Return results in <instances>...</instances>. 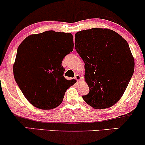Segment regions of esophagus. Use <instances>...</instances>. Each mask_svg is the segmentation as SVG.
<instances>
[{
  "mask_svg": "<svg viewBox=\"0 0 145 145\" xmlns=\"http://www.w3.org/2000/svg\"><path fill=\"white\" fill-rule=\"evenodd\" d=\"M74 78L78 81V82H80V80L82 79V78H81L80 75H79V74H76V76H75Z\"/></svg>",
  "mask_w": 145,
  "mask_h": 145,
  "instance_id": "1",
  "label": "esophagus"
}]
</instances>
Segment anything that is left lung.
<instances>
[{
  "mask_svg": "<svg viewBox=\"0 0 145 145\" xmlns=\"http://www.w3.org/2000/svg\"><path fill=\"white\" fill-rule=\"evenodd\" d=\"M75 48L84 63L89 93L82 96L89 106L107 108L123 95L134 70L127 41L108 29L84 30L75 34Z\"/></svg>",
  "mask_w": 145,
  "mask_h": 145,
  "instance_id": "obj_1",
  "label": "left lung"
}]
</instances>
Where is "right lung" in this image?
Masks as SVG:
<instances>
[{"instance_id": "1", "label": "right lung", "mask_w": 145, "mask_h": 145, "mask_svg": "<svg viewBox=\"0 0 145 145\" xmlns=\"http://www.w3.org/2000/svg\"><path fill=\"white\" fill-rule=\"evenodd\" d=\"M74 50L70 33L54 31L28 36L18 48L14 64L16 82L35 107L50 110L62 103L65 91L76 80L63 74V59Z\"/></svg>"}]
</instances>
